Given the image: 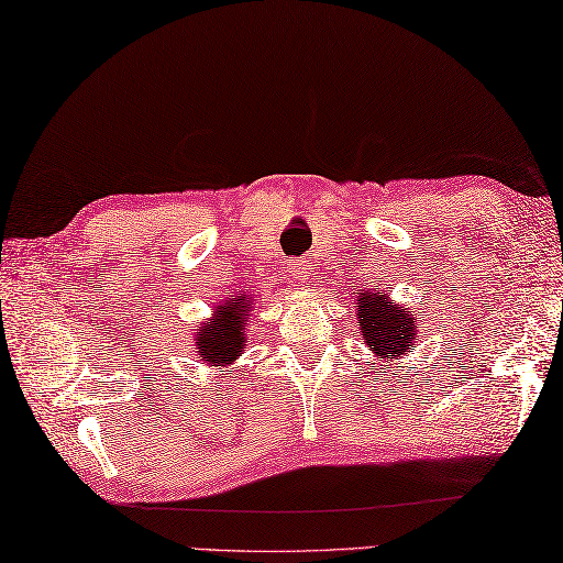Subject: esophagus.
Masks as SVG:
<instances>
[{
  "instance_id": "1",
  "label": "esophagus",
  "mask_w": 563,
  "mask_h": 563,
  "mask_svg": "<svg viewBox=\"0 0 563 563\" xmlns=\"http://www.w3.org/2000/svg\"><path fill=\"white\" fill-rule=\"evenodd\" d=\"M311 262L309 260H299L296 262V267H294V279L296 282H309L311 279Z\"/></svg>"
}]
</instances>
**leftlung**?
Here are the masks:
<instances>
[{
    "label": "left lung",
    "mask_w": 563,
    "mask_h": 563,
    "mask_svg": "<svg viewBox=\"0 0 563 563\" xmlns=\"http://www.w3.org/2000/svg\"><path fill=\"white\" fill-rule=\"evenodd\" d=\"M360 338L379 363H399L413 353L419 341V318L409 306L395 301L389 291L360 289L355 296Z\"/></svg>",
    "instance_id": "left-lung-1"
}]
</instances>
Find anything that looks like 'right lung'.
I'll return each mask as SVG.
<instances>
[{"instance_id":"obj_1","label":"right lung","mask_w":563,"mask_h":563,"mask_svg":"<svg viewBox=\"0 0 563 563\" xmlns=\"http://www.w3.org/2000/svg\"><path fill=\"white\" fill-rule=\"evenodd\" d=\"M254 301L257 299L252 294H238L225 296L210 309V318H203V323H198L194 333V353L200 363L216 367L220 373L232 367L247 345V318Z\"/></svg>"}]
</instances>
